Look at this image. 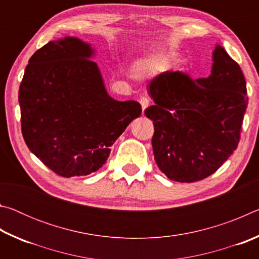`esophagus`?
<instances>
[{
    "label": "esophagus",
    "mask_w": 259,
    "mask_h": 259,
    "mask_svg": "<svg viewBox=\"0 0 259 259\" xmlns=\"http://www.w3.org/2000/svg\"><path fill=\"white\" fill-rule=\"evenodd\" d=\"M139 103H140V105H142V109L144 112L148 107V105H150V99H148L147 97H140Z\"/></svg>",
    "instance_id": "34e87169"
}]
</instances>
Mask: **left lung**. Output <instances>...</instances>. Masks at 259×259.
<instances>
[{
    "label": "left lung",
    "instance_id": "obj_1",
    "mask_svg": "<svg viewBox=\"0 0 259 259\" xmlns=\"http://www.w3.org/2000/svg\"><path fill=\"white\" fill-rule=\"evenodd\" d=\"M212 61L205 78L193 81L182 72H163L148 83L155 103L145 109L154 124L153 153L171 181L207 178L238 147L248 105L243 73L219 45Z\"/></svg>",
    "mask_w": 259,
    "mask_h": 259
}]
</instances>
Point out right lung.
I'll return each mask as SVG.
<instances>
[{"label":"right lung","instance_id":"1","mask_svg":"<svg viewBox=\"0 0 259 259\" xmlns=\"http://www.w3.org/2000/svg\"><path fill=\"white\" fill-rule=\"evenodd\" d=\"M95 50L77 37L50 41L30 57L19 88L21 133L30 152L63 177L87 176L142 114L107 94Z\"/></svg>","mask_w":259,"mask_h":259}]
</instances>
